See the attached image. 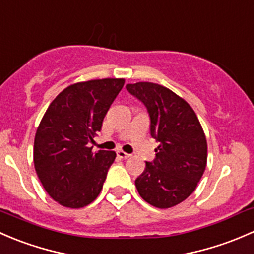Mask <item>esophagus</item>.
<instances>
[{"label":"esophagus","instance_id":"34e87169","mask_svg":"<svg viewBox=\"0 0 254 254\" xmlns=\"http://www.w3.org/2000/svg\"><path fill=\"white\" fill-rule=\"evenodd\" d=\"M116 154H117V156H119V158H121V159H128L130 156V154L125 153V151H122V150H119Z\"/></svg>","mask_w":254,"mask_h":254}]
</instances>
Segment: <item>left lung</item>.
<instances>
[{
  "mask_svg": "<svg viewBox=\"0 0 254 254\" xmlns=\"http://www.w3.org/2000/svg\"><path fill=\"white\" fill-rule=\"evenodd\" d=\"M127 90L146 108L150 134L159 143L155 159L135 180L140 197L165 209L190 197L206 166V139L199 120L182 98L163 85L139 82Z\"/></svg>",
  "mask_w": 254,
  "mask_h": 254,
  "instance_id": "obj_1",
  "label": "left lung"
}]
</instances>
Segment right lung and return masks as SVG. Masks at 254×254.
Segmentation results:
<instances>
[{
  "instance_id": "add662e5",
  "label": "right lung",
  "mask_w": 254,
  "mask_h": 254,
  "mask_svg": "<svg viewBox=\"0 0 254 254\" xmlns=\"http://www.w3.org/2000/svg\"><path fill=\"white\" fill-rule=\"evenodd\" d=\"M125 79L88 80L62 90L46 110L34 140V166L50 197L83 208L101 192L115 151L93 153L94 137Z\"/></svg>"
}]
</instances>
